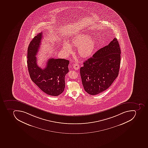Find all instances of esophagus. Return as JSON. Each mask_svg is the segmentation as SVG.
<instances>
[{
  "label": "esophagus",
  "instance_id": "34e87169",
  "mask_svg": "<svg viewBox=\"0 0 148 148\" xmlns=\"http://www.w3.org/2000/svg\"><path fill=\"white\" fill-rule=\"evenodd\" d=\"M73 68L75 70H78L79 69V65L77 63H75L73 64Z\"/></svg>",
  "mask_w": 148,
  "mask_h": 148
}]
</instances>
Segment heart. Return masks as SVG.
Segmentation results:
<instances>
[{"mask_svg":"<svg viewBox=\"0 0 148 148\" xmlns=\"http://www.w3.org/2000/svg\"><path fill=\"white\" fill-rule=\"evenodd\" d=\"M71 44L73 46L78 47V53L81 56L86 57L90 55L93 52L95 41L94 38L89 37L88 34L82 33L75 36L72 39ZM63 48L66 55L72 52V46L68 41H64L63 44Z\"/></svg>","mask_w":148,"mask_h":148,"instance_id":"obj_1","label":"heart"}]
</instances>
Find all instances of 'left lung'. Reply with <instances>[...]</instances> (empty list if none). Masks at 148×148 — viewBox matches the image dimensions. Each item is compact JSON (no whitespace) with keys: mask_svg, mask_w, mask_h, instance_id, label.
Wrapping results in <instances>:
<instances>
[{"mask_svg":"<svg viewBox=\"0 0 148 148\" xmlns=\"http://www.w3.org/2000/svg\"><path fill=\"white\" fill-rule=\"evenodd\" d=\"M121 51L116 38L97 51L80 68L82 82L85 91L96 95L106 90L118 76Z\"/></svg>","mask_w":148,"mask_h":148,"instance_id":"obj_1","label":"left lung"}]
</instances>
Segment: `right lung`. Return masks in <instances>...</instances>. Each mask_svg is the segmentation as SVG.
Returning a JSON list of instances; mask_svg holds the SVG:
<instances>
[{
  "instance_id": "1",
  "label": "right lung",
  "mask_w": 148,
  "mask_h": 148,
  "mask_svg": "<svg viewBox=\"0 0 148 148\" xmlns=\"http://www.w3.org/2000/svg\"><path fill=\"white\" fill-rule=\"evenodd\" d=\"M42 32L38 33L30 41L28 48L27 64L32 81L48 95L58 96L64 90V77L69 72V61L50 58L42 69L37 65L36 57L41 44Z\"/></svg>"
}]
</instances>
